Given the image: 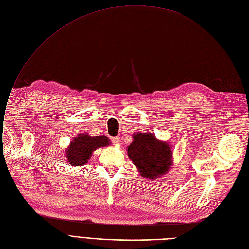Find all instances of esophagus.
Segmentation results:
<instances>
[{
  "label": "esophagus",
  "mask_w": 249,
  "mask_h": 249,
  "mask_svg": "<svg viewBox=\"0 0 249 249\" xmlns=\"http://www.w3.org/2000/svg\"><path fill=\"white\" fill-rule=\"evenodd\" d=\"M111 142H112V143H114V144H120L121 143V139L119 138V137H117V138H112L111 139Z\"/></svg>",
  "instance_id": "esophagus-1"
}]
</instances>
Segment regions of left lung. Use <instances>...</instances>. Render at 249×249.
<instances>
[{
    "mask_svg": "<svg viewBox=\"0 0 249 249\" xmlns=\"http://www.w3.org/2000/svg\"><path fill=\"white\" fill-rule=\"evenodd\" d=\"M126 147L127 156L144 178L155 180L163 177L173 165V150L167 142L149 132H136Z\"/></svg>",
    "mask_w": 249,
    "mask_h": 249,
    "instance_id": "left-lung-1",
    "label": "left lung"
}]
</instances>
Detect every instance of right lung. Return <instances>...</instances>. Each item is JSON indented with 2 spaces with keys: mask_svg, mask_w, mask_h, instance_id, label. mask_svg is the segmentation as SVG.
Listing matches in <instances>:
<instances>
[{
  "mask_svg": "<svg viewBox=\"0 0 249 249\" xmlns=\"http://www.w3.org/2000/svg\"><path fill=\"white\" fill-rule=\"evenodd\" d=\"M110 143V141L105 136L90 137L88 133H81L73 141H71L70 145L66 148L65 156L67 161L72 166L83 165L91 158L95 149L107 146Z\"/></svg>",
  "mask_w": 249,
  "mask_h": 249,
  "instance_id": "1",
  "label": "right lung"
}]
</instances>
